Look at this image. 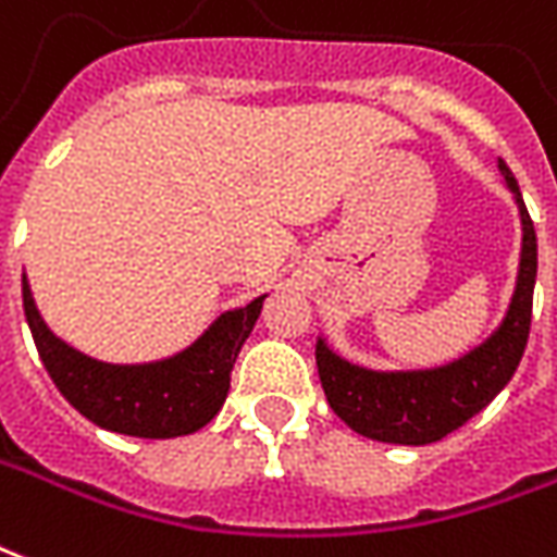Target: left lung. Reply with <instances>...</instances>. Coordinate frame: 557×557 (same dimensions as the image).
I'll return each mask as SVG.
<instances>
[{
	"label": "left lung",
	"instance_id": "obj_1",
	"mask_svg": "<svg viewBox=\"0 0 557 557\" xmlns=\"http://www.w3.org/2000/svg\"><path fill=\"white\" fill-rule=\"evenodd\" d=\"M498 171L505 185L513 191L522 221V253L517 289L510 298L508 315L487 342L460 360L440 369L419 372H372L354 362L342 360L327 348V342L315 345V362L324 395L333 413L357 434L395 443V446H428L446 434L467 425L496 398L517 372L531 331V298L537 277V236L520 185L510 168L498 159Z\"/></svg>",
	"mask_w": 557,
	"mask_h": 557
}]
</instances>
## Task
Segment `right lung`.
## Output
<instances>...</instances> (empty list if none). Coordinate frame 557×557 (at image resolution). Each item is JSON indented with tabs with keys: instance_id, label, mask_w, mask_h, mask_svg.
Segmentation results:
<instances>
[{
	"instance_id": "1",
	"label": "right lung",
	"mask_w": 557,
	"mask_h": 557,
	"mask_svg": "<svg viewBox=\"0 0 557 557\" xmlns=\"http://www.w3.org/2000/svg\"><path fill=\"white\" fill-rule=\"evenodd\" d=\"M262 300L224 312L185 351L141 366L100 362L49 331L23 274V310L37 354L61 395L94 425L114 434L171 440L212 422L230 393V372L253 331Z\"/></svg>"
}]
</instances>
